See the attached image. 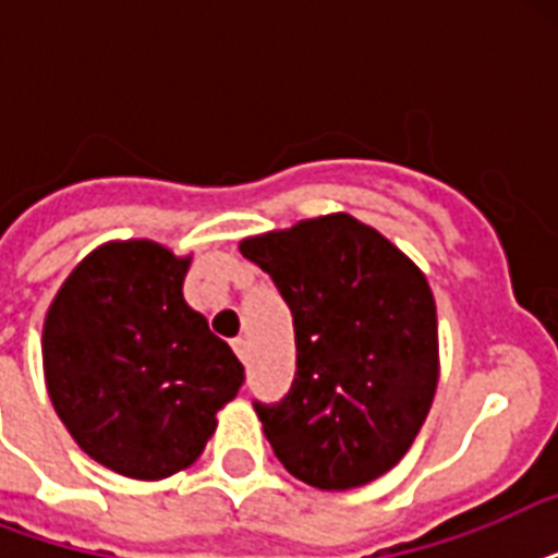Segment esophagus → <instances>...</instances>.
<instances>
[{"label": "esophagus", "instance_id": "obj_1", "mask_svg": "<svg viewBox=\"0 0 558 558\" xmlns=\"http://www.w3.org/2000/svg\"><path fill=\"white\" fill-rule=\"evenodd\" d=\"M231 348H234V353H236V359H240V362H248V341L234 339V341H231Z\"/></svg>", "mask_w": 558, "mask_h": 558}]
</instances>
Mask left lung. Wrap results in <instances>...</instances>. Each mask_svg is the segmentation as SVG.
Wrapping results in <instances>:
<instances>
[{
    "mask_svg": "<svg viewBox=\"0 0 558 558\" xmlns=\"http://www.w3.org/2000/svg\"><path fill=\"white\" fill-rule=\"evenodd\" d=\"M295 322L298 371L263 434L298 481L339 493L405 458L440 379L437 306L423 269L344 210L240 240Z\"/></svg>",
    "mask_w": 558,
    "mask_h": 558,
    "instance_id": "1",
    "label": "left lung"
}]
</instances>
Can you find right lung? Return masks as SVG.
I'll use <instances>...</instances> for the list:
<instances>
[{
    "label": "right lung",
    "instance_id": "1",
    "mask_svg": "<svg viewBox=\"0 0 558 558\" xmlns=\"http://www.w3.org/2000/svg\"><path fill=\"white\" fill-rule=\"evenodd\" d=\"M191 254L109 240L57 289L43 373L57 416L95 463L161 481L199 458L243 365L182 295Z\"/></svg>",
    "mask_w": 558,
    "mask_h": 558
}]
</instances>
